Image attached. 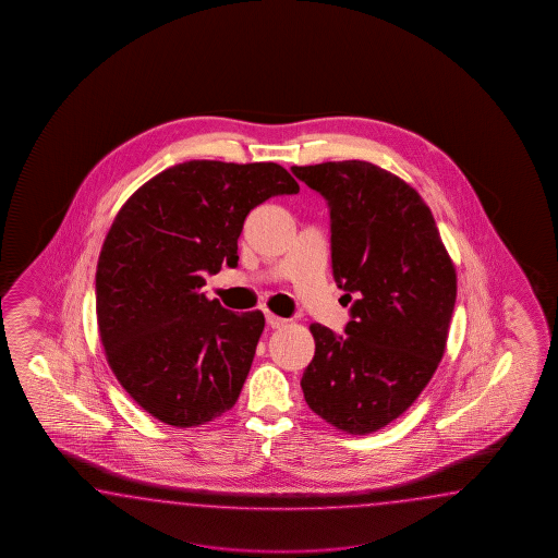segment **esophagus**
Instances as JSON below:
<instances>
[{
    "label": "esophagus",
    "instance_id": "esophagus-1",
    "mask_svg": "<svg viewBox=\"0 0 558 558\" xmlns=\"http://www.w3.org/2000/svg\"><path fill=\"white\" fill-rule=\"evenodd\" d=\"M267 323H269L274 329H281V327L287 325V319L279 317V315H275L271 311H267Z\"/></svg>",
    "mask_w": 558,
    "mask_h": 558
}]
</instances>
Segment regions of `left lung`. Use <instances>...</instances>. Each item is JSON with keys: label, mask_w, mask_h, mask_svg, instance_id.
<instances>
[{"label": "left lung", "mask_w": 558, "mask_h": 558, "mask_svg": "<svg viewBox=\"0 0 558 558\" xmlns=\"http://www.w3.org/2000/svg\"><path fill=\"white\" fill-rule=\"evenodd\" d=\"M331 207L335 281L353 319L343 337L313 323L301 387L313 413L347 435L387 427L415 403L445 355L457 271L427 203L368 161L291 167Z\"/></svg>", "instance_id": "obj_1"}]
</instances>
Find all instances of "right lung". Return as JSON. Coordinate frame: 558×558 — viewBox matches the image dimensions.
I'll use <instances>...</instances> for the list:
<instances>
[{
    "label": "right lung",
    "instance_id": "1",
    "mask_svg": "<svg viewBox=\"0 0 558 558\" xmlns=\"http://www.w3.org/2000/svg\"><path fill=\"white\" fill-rule=\"evenodd\" d=\"M296 191L277 163L193 159L121 205L95 271L97 327L119 385L157 421L199 427L238 403L265 317L207 299L203 274L235 267L251 209Z\"/></svg>",
    "mask_w": 558,
    "mask_h": 558
}]
</instances>
